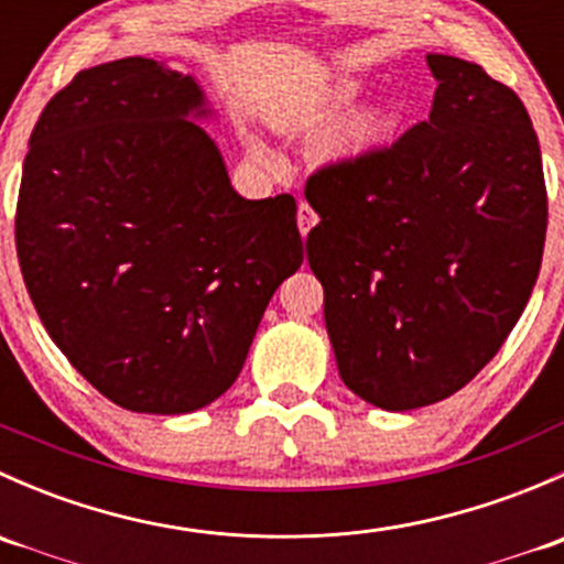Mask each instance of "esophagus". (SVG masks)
<instances>
[{
	"label": "esophagus",
	"instance_id": "1",
	"mask_svg": "<svg viewBox=\"0 0 564 564\" xmlns=\"http://www.w3.org/2000/svg\"><path fill=\"white\" fill-rule=\"evenodd\" d=\"M316 220H318V215L314 213V209H311L308 207V204H300V207H297V226H300V235H308V231L311 229H314V226H316Z\"/></svg>",
	"mask_w": 564,
	"mask_h": 564
}]
</instances>
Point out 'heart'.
Wrapping results in <instances>:
<instances>
[{
    "label": "heart",
    "mask_w": 564,
    "mask_h": 564,
    "mask_svg": "<svg viewBox=\"0 0 564 564\" xmlns=\"http://www.w3.org/2000/svg\"><path fill=\"white\" fill-rule=\"evenodd\" d=\"M360 95V84L357 82H338L333 89L322 95L308 111V122L329 117L338 108L349 106L351 100ZM388 113L382 108H366V111H357L351 117H346L344 122L335 124L333 130L324 139L322 150L327 161H357V158L368 155L379 141L388 133Z\"/></svg>",
    "instance_id": "heart-1"
}]
</instances>
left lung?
<instances>
[{
    "label": "left lung",
    "mask_w": 564,
    "mask_h": 564,
    "mask_svg": "<svg viewBox=\"0 0 564 564\" xmlns=\"http://www.w3.org/2000/svg\"><path fill=\"white\" fill-rule=\"evenodd\" d=\"M425 122L305 185V240L344 384L388 412L464 388L524 314L545 242L543 161L519 95L480 65L425 56Z\"/></svg>",
    "instance_id": "obj_1"
}]
</instances>
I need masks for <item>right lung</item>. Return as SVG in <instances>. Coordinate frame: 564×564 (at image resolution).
<instances>
[{
    "mask_svg": "<svg viewBox=\"0 0 564 564\" xmlns=\"http://www.w3.org/2000/svg\"><path fill=\"white\" fill-rule=\"evenodd\" d=\"M196 78L147 56L82 70L40 113L15 250L51 340L108 401L187 414L240 377L303 264L297 202H250L193 119Z\"/></svg>",
    "mask_w": 564,
    "mask_h": 564,
    "instance_id": "right-lung-1",
    "label": "right lung"
}]
</instances>
